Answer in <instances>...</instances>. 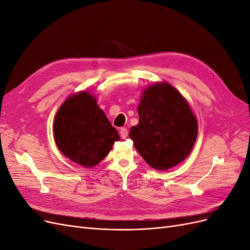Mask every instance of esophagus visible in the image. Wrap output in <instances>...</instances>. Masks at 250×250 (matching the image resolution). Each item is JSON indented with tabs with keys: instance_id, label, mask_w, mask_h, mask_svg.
Returning <instances> with one entry per match:
<instances>
[{
	"instance_id": "34e87169",
	"label": "esophagus",
	"mask_w": 250,
	"mask_h": 250,
	"mask_svg": "<svg viewBox=\"0 0 250 250\" xmlns=\"http://www.w3.org/2000/svg\"><path fill=\"white\" fill-rule=\"evenodd\" d=\"M120 134H121V137H122V139H127V137H128V130L126 129V128H121L120 129Z\"/></svg>"
}]
</instances>
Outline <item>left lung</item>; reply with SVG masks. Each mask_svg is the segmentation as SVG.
Listing matches in <instances>:
<instances>
[{"instance_id": "left-lung-1", "label": "left lung", "mask_w": 250, "mask_h": 250, "mask_svg": "<svg viewBox=\"0 0 250 250\" xmlns=\"http://www.w3.org/2000/svg\"><path fill=\"white\" fill-rule=\"evenodd\" d=\"M139 124L129 138L146 163L168 170L190 154L198 124L185 98L169 83H155L144 90L138 107Z\"/></svg>"}]
</instances>
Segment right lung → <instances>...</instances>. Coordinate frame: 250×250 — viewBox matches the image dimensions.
<instances>
[{
    "label": "right lung",
    "mask_w": 250,
    "mask_h": 250,
    "mask_svg": "<svg viewBox=\"0 0 250 250\" xmlns=\"http://www.w3.org/2000/svg\"><path fill=\"white\" fill-rule=\"evenodd\" d=\"M54 138L58 149L83 167H94L120 140L95 98L81 92L67 98L54 120Z\"/></svg>",
    "instance_id": "add662e5"
}]
</instances>
